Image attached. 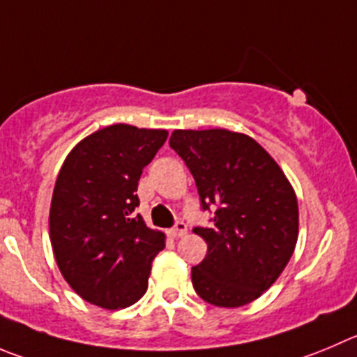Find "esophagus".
Segmentation results:
<instances>
[{"mask_svg": "<svg viewBox=\"0 0 357 357\" xmlns=\"http://www.w3.org/2000/svg\"><path fill=\"white\" fill-rule=\"evenodd\" d=\"M186 232H188V227H186L185 222H176V225L169 231V234H171L174 239H178V238H183Z\"/></svg>", "mask_w": 357, "mask_h": 357, "instance_id": "obj_1", "label": "esophagus"}]
</instances>
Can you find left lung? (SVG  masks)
<instances>
[{"label": "left lung", "instance_id": "obj_1", "mask_svg": "<svg viewBox=\"0 0 357 357\" xmlns=\"http://www.w3.org/2000/svg\"><path fill=\"white\" fill-rule=\"evenodd\" d=\"M171 148L185 160L211 227L192 268L195 292L215 306L238 308L261 298L294 254L299 232L296 192L271 155L252 137L227 128L174 130Z\"/></svg>", "mask_w": 357, "mask_h": 357}]
</instances>
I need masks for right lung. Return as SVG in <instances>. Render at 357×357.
<instances>
[{"mask_svg":"<svg viewBox=\"0 0 357 357\" xmlns=\"http://www.w3.org/2000/svg\"><path fill=\"white\" fill-rule=\"evenodd\" d=\"M167 135V130L109 125L75 144L59 169L49 238L63 278L91 305L126 308L148 291L165 234L133 216L135 192Z\"/></svg>","mask_w":357,"mask_h":357,"instance_id":"obj_1","label":"right lung"}]
</instances>
